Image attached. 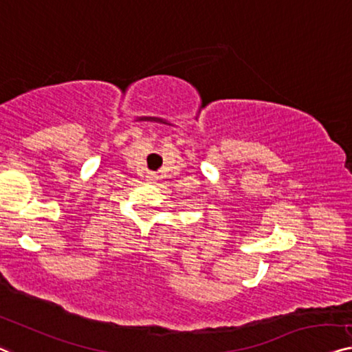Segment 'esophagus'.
Returning <instances> with one entry per match:
<instances>
[{"mask_svg": "<svg viewBox=\"0 0 352 352\" xmlns=\"http://www.w3.org/2000/svg\"><path fill=\"white\" fill-rule=\"evenodd\" d=\"M146 180H148V182L156 180V174H151V172H150V174H146Z\"/></svg>", "mask_w": 352, "mask_h": 352, "instance_id": "34e87169", "label": "esophagus"}]
</instances>
